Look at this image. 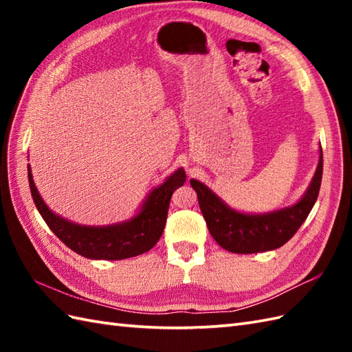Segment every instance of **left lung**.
Masks as SVG:
<instances>
[{
  "label": "left lung",
  "mask_w": 352,
  "mask_h": 352,
  "mask_svg": "<svg viewBox=\"0 0 352 352\" xmlns=\"http://www.w3.org/2000/svg\"><path fill=\"white\" fill-rule=\"evenodd\" d=\"M313 180L296 204L281 210L246 214L228 207L198 180H190L198 195L201 213L208 231L223 250L234 254H254L276 250L290 241L315 206L322 182V148Z\"/></svg>",
  "instance_id": "1"
}]
</instances>
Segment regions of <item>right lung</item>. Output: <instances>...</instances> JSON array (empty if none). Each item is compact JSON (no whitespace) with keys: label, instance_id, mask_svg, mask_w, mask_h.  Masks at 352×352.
Segmentation results:
<instances>
[{"label":"right lung","instance_id":"1","mask_svg":"<svg viewBox=\"0 0 352 352\" xmlns=\"http://www.w3.org/2000/svg\"><path fill=\"white\" fill-rule=\"evenodd\" d=\"M184 182V169H177L159 188L149 192L134 218L107 227H87L66 221L50 210L36 189L28 164L30 190L43 221L68 248L94 260H122L151 250L163 233L172 193Z\"/></svg>","mask_w":352,"mask_h":352}]
</instances>
